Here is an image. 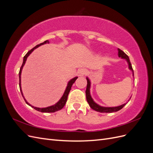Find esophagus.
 I'll list each match as a JSON object with an SVG mask.
<instances>
[{"mask_svg": "<svg viewBox=\"0 0 153 153\" xmlns=\"http://www.w3.org/2000/svg\"><path fill=\"white\" fill-rule=\"evenodd\" d=\"M86 73H87V70H86L85 68L80 69L79 70H78V75H79L80 76H84V75H85Z\"/></svg>", "mask_w": 153, "mask_h": 153, "instance_id": "obj_1", "label": "esophagus"}]
</instances>
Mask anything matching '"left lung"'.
Returning <instances> with one entry per match:
<instances>
[{"label": "left lung", "instance_id": "1", "mask_svg": "<svg viewBox=\"0 0 153 153\" xmlns=\"http://www.w3.org/2000/svg\"><path fill=\"white\" fill-rule=\"evenodd\" d=\"M117 50H118V56H119V57H121V59L126 60L128 64V68H129V69H130V70L132 71L133 76H134L133 70V68H132V66H131L130 61H129V57L121 50H120L119 48H118ZM86 79L87 80V88H86V91H85L86 99H87L88 103H89V105L90 106V107L92 109H93V110L97 111V112H101V113H112V112H117V111H119V110L122 109L124 107V106L128 103V102H127V103L123 104V105H120V106H114V107H106V106H100L98 103H96L95 101L93 100V99L92 98L91 95V92H90L91 81L89 80V78L88 77H86ZM130 98H129V99H130ZM129 100H128V101H129Z\"/></svg>", "mask_w": 153, "mask_h": 153}]
</instances>
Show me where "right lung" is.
<instances>
[{
  "mask_svg": "<svg viewBox=\"0 0 153 153\" xmlns=\"http://www.w3.org/2000/svg\"><path fill=\"white\" fill-rule=\"evenodd\" d=\"M49 41L48 40H47L44 41L43 43H40L38 45H36L35 47H34L32 49H31L30 51H29L27 53V54L25 55L24 57V60H23V63H22V65L20 68V72H19V86H20V91H21V93H22V95L23 96V98H24V99L25 100L26 103L30 106L32 108H34L35 110L39 111V112H45V113H50V112H57V111L58 110H61L63 107L65 105L66 101H67V99H68V94H69V91H70L71 89V87H72V85L74 84V82H75L76 81V80L78 78L77 76H75L73 78H72V79H71L70 80H69L68 83V85H67V87L65 89V91H64V94L62 95V96L61 97V98L59 100V101L57 103H55V105H52V106H48V107H45V108H38V107H36V106H34L31 105L30 103H29L28 102H27V100H25V98H24V94H23V92H22V87H21V74H22V69H23V67H24V66L25 65V62L27 61V57H28L29 56V55L33 52V51L37 48H38L39 47H40V46L43 45H45V44H47V43H49Z\"/></svg>",
  "mask_w": 153,
  "mask_h": 153,
  "instance_id": "1",
  "label": "right lung"
}]
</instances>
